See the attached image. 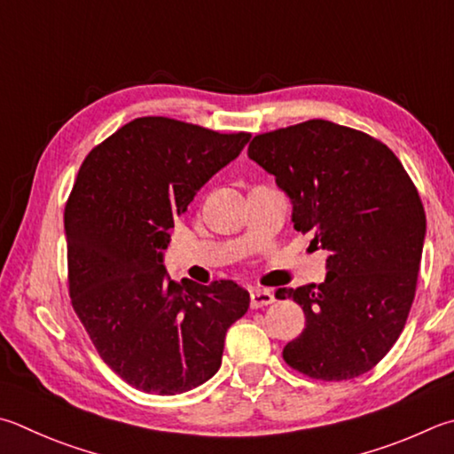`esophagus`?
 Returning a JSON list of instances; mask_svg holds the SVG:
<instances>
[{"label":"esophagus","mask_w":454,"mask_h":454,"mask_svg":"<svg viewBox=\"0 0 454 454\" xmlns=\"http://www.w3.org/2000/svg\"><path fill=\"white\" fill-rule=\"evenodd\" d=\"M274 301H276L274 294L268 290H252V294H250L252 308H263V306H270V303H274Z\"/></svg>","instance_id":"34e87169"}]
</instances>
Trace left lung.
Instances as JSON below:
<instances>
[{"label":"left lung","instance_id":"obj_1","mask_svg":"<svg viewBox=\"0 0 454 454\" xmlns=\"http://www.w3.org/2000/svg\"><path fill=\"white\" fill-rule=\"evenodd\" d=\"M248 156L287 194L294 228L329 254L324 284L276 294L306 313L286 364L324 381L367 373L413 306L427 234L415 184L391 148L324 119L254 137Z\"/></svg>","mask_w":454,"mask_h":454}]
</instances>
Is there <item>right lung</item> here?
I'll return each mask as SVG.
<instances>
[{
    "label": "right lung",
    "mask_w": 454,
    "mask_h": 454,
    "mask_svg": "<svg viewBox=\"0 0 454 454\" xmlns=\"http://www.w3.org/2000/svg\"><path fill=\"white\" fill-rule=\"evenodd\" d=\"M167 117H141L95 146L65 206L69 292L98 356L122 381L178 395L216 373L228 327L250 308L232 279L164 268L175 218L248 145Z\"/></svg>",
    "instance_id": "obj_1"
}]
</instances>
